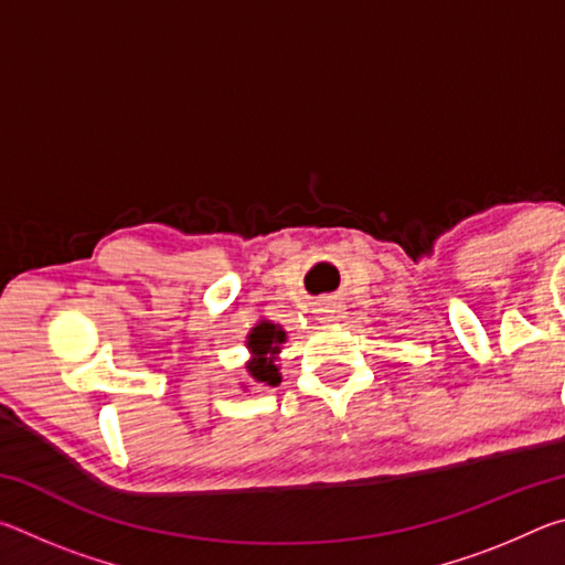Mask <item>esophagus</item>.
I'll return each mask as SVG.
<instances>
[{
    "mask_svg": "<svg viewBox=\"0 0 565 565\" xmlns=\"http://www.w3.org/2000/svg\"><path fill=\"white\" fill-rule=\"evenodd\" d=\"M317 313H319L321 321L339 323V321H343V317H347V306L339 303V301L327 299V301H321V303L317 306Z\"/></svg>",
    "mask_w": 565,
    "mask_h": 565,
    "instance_id": "34e87169",
    "label": "esophagus"
}]
</instances>
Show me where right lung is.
<instances>
[{"mask_svg":"<svg viewBox=\"0 0 565 565\" xmlns=\"http://www.w3.org/2000/svg\"><path fill=\"white\" fill-rule=\"evenodd\" d=\"M286 343V331L281 323H274L269 319H259L246 333V374L256 386H276L281 384V366H279V353ZM246 391L248 386L242 384Z\"/></svg>","mask_w":565,"mask_h":565,"instance_id":"right-lung-1","label":"right lung"}]
</instances>
